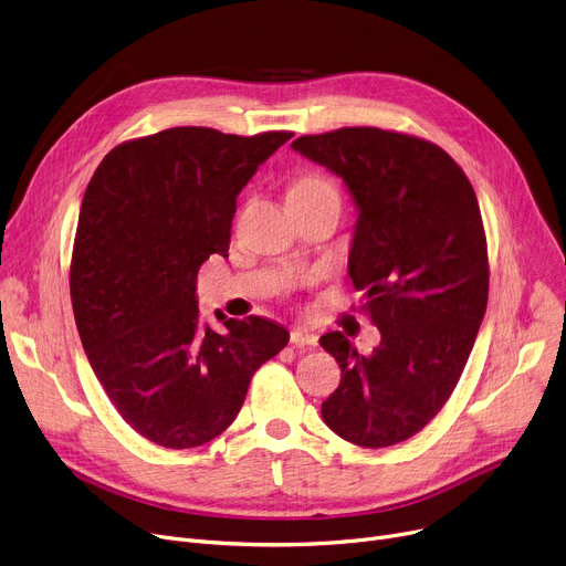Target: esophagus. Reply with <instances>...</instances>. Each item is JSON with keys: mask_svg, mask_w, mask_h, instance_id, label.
<instances>
[{"mask_svg": "<svg viewBox=\"0 0 566 566\" xmlns=\"http://www.w3.org/2000/svg\"><path fill=\"white\" fill-rule=\"evenodd\" d=\"M291 344L293 346H316L318 337L310 328H303V325H298V328L291 331Z\"/></svg>", "mask_w": 566, "mask_h": 566, "instance_id": "1", "label": "esophagus"}]
</instances>
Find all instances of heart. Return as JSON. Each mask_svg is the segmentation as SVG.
I'll return each instance as SVG.
<instances>
[{
	"label": "heart",
	"mask_w": 566,
	"mask_h": 566,
	"mask_svg": "<svg viewBox=\"0 0 566 566\" xmlns=\"http://www.w3.org/2000/svg\"><path fill=\"white\" fill-rule=\"evenodd\" d=\"M307 186H328V184L321 181V178H303V181L295 184V188H307Z\"/></svg>",
	"instance_id": "heart-1"
}]
</instances>
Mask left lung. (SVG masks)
I'll return each mask as SVG.
<instances>
[{"mask_svg": "<svg viewBox=\"0 0 566 566\" xmlns=\"http://www.w3.org/2000/svg\"><path fill=\"white\" fill-rule=\"evenodd\" d=\"M291 148L353 197L348 275L380 333L371 355L337 331L318 339L342 369L323 422L360 448H390L436 418L478 339L489 301L480 203L463 169L420 137L339 128Z\"/></svg>", "mask_w": 566, "mask_h": 566, "instance_id": "obj_1", "label": "left lung"}]
</instances>
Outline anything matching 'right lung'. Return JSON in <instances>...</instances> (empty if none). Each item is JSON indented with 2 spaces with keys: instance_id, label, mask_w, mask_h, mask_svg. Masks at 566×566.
Listing matches in <instances>:
<instances>
[{
  "instance_id": "right-lung-1",
  "label": "right lung",
  "mask_w": 566,
  "mask_h": 566,
  "mask_svg": "<svg viewBox=\"0 0 566 566\" xmlns=\"http://www.w3.org/2000/svg\"><path fill=\"white\" fill-rule=\"evenodd\" d=\"M289 139L169 128L112 148L86 186L71 263L77 333L118 415L163 448L218 438L289 344L275 321L222 316L213 331L197 307L199 265L229 252L235 197Z\"/></svg>"
}]
</instances>
